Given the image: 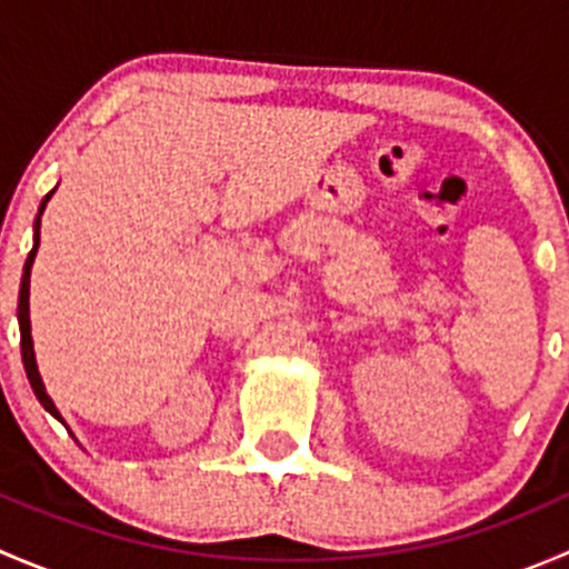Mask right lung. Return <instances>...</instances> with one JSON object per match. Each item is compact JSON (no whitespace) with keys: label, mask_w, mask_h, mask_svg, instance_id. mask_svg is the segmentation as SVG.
I'll use <instances>...</instances> for the list:
<instances>
[{"label":"right lung","mask_w":569,"mask_h":569,"mask_svg":"<svg viewBox=\"0 0 569 569\" xmlns=\"http://www.w3.org/2000/svg\"><path fill=\"white\" fill-rule=\"evenodd\" d=\"M54 189H57V187H54ZM54 189H51V192L46 194L43 200H40L36 226H32V228H36V237H32V250H30V256H27L24 274H21V291H19V330H21V360H24L27 380H30L32 391H36L40 405H43L46 410H49L51 416L57 418V421H62L60 410H57L54 401H51V396L46 393L43 380H40L38 360H36V347H32V327H30V272H32V263H36V252H38V244H40V214H43L46 203H49V200H51V194H54ZM62 423H66V421H62Z\"/></svg>","instance_id":"add662e5"}]
</instances>
